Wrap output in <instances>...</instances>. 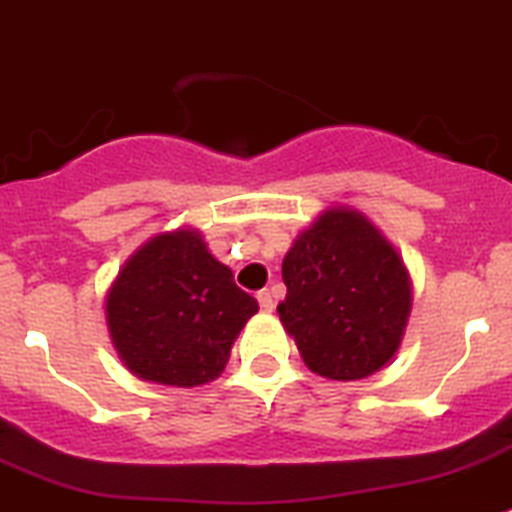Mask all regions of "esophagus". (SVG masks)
I'll list each match as a JSON object with an SVG mask.
<instances>
[{"label":"esophagus","instance_id":"1","mask_svg":"<svg viewBox=\"0 0 512 512\" xmlns=\"http://www.w3.org/2000/svg\"><path fill=\"white\" fill-rule=\"evenodd\" d=\"M257 301H260V308L265 313H270L275 308V301H273V293H270V290H260V293H257Z\"/></svg>","mask_w":512,"mask_h":512}]
</instances>
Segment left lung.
<instances>
[{
    "instance_id": "obj_1",
    "label": "left lung",
    "mask_w": 512,
    "mask_h": 512,
    "mask_svg": "<svg viewBox=\"0 0 512 512\" xmlns=\"http://www.w3.org/2000/svg\"><path fill=\"white\" fill-rule=\"evenodd\" d=\"M280 321L308 370L362 380L390 362L411 316L403 260L359 211L334 206L283 257Z\"/></svg>"
}]
</instances>
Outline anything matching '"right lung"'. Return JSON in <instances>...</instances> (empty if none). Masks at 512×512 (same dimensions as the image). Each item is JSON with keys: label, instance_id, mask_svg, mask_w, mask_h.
<instances>
[{"label": "right lung", "instance_id": "1", "mask_svg": "<svg viewBox=\"0 0 512 512\" xmlns=\"http://www.w3.org/2000/svg\"><path fill=\"white\" fill-rule=\"evenodd\" d=\"M257 301L237 288L196 229L163 232L124 262L107 326L127 370L173 388L216 380Z\"/></svg>", "mask_w": 512, "mask_h": 512}]
</instances>
